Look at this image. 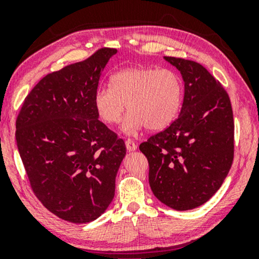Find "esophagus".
<instances>
[{
    "mask_svg": "<svg viewBox=\"0 0 259 259\" xmlns=\"http://www.w3.org/2000/svg\"><path fill=\"white\" fill-rule=\"evenodd\" d=\"M126 148H127V151H130V152L136 151L137 150V144L134 143L132 139H127L126 140Z\"/></svg>",
    "mask_w": 259,
    "mask_h": 259,
    "instance_id": "esophagus-1",
    "label": "esophagus"
}]
</instances>
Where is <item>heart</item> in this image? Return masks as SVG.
<instances>
[{
  "label": "heart",
  "mask_w": 259,
  "mask_h": 259,
  "mask_svg": "<svg viewBox=\"0 0 259 259\" xmlns=\"http://www.w3.org/2000/svg\"><path fill=\"white\" fill-rule=\"evenodd\" d=\"M183 93L182 77L175 70L128 67L113 74L111 87L95 92L94 106L102 121L115 125L127 105L130 114L122 128L128 134L144 127L161 131L178 116Z\"/></svg>",
  "instance_id": "1"
}]
</instances>
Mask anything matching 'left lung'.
<instances>
[{"label":"left lung","mask_w":259,"mask_h":259,"mask_svg":"<svg viewBox=\"0 0 259 259\" xmlns=\"http://www.w3.org/2000/svg\"><path fill=\"white\" fill-rule=\"evenodd\" d=\"M185 82L178 118L140 144L148 160L152 192L178 211L210 199L228 176L235 153V122L229 94L196 61L165 56Z\"/></svg>","instance_id":"1"}]
</instances>
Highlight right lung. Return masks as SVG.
Listing matches in <instances>:
<instances>
[{
  "mask_svg": "<svg viewBox=\"0 0 259 259\" xmlns=\"http://www.w3.org/2000/svg\"><path fill=\"white\" fill-rule=\"evenodd\" d=\"M100 48L38 81L16 118V144L30 187L63 221L84 224L104 213L115 192L126 146L99 120L94 94L108 60Z\"/></svg>",
  "mask_w": 259,
  "mask_h": 259,
  "instance_id": "1",
  "label": "right lung"
}]
</instances>
